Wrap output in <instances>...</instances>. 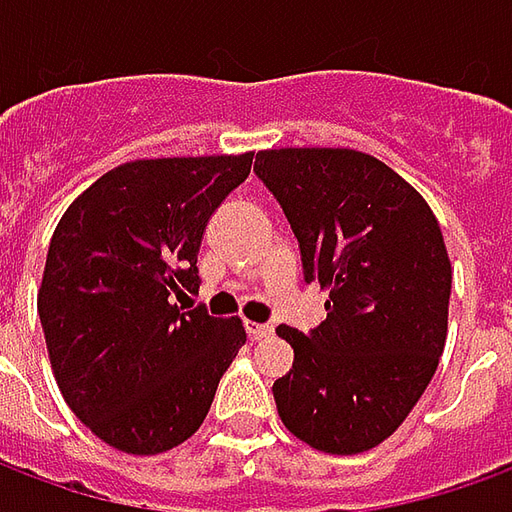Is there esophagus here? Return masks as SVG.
I'll list each match as a JSON object with an SVG mask.
<instances>
[{
    "mask_svg": "<svg viewBox=\"0 0 512 512\" xmlns=\"http://www.w3.org/2000/svg\"><path fill=\"white\" fill-rule=\"evenodd\" d=\"M246 334H249L252 340H266V337H271V334H274V326H268V323L249 321L246 323Z\"/></svg>",
    "mask_w": 512,
    "mask_h": 512,
    "instance_id": "1",
    "label": "esophagus"
}]
</instances>
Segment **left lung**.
<instances>
[{
	"mask_svg": "<svg viewBox=\"0 0 512 512\" xmlns=\"http://www.w3.org/2000/svg\"><path fill=\"white\" fill-rule=\"evenodd\" d=\"M257 178L299 238L304 279L326 293L293 348L274 400L296 439L356 455L389 439L417 406L447 340L452 266L441 227L411 183L348 147L260 150Z\"/></svg>",
	"mask_w": 512,
	"mask_h": 512,
	"instance_id": "left-lung-1",
	"label": "left lung"
}]
</instances>
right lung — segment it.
<instances>
[{
    "label": "right lung",
    "instance_id": "add662e5",
    "mask_svg": "<svg viewBox=\"0 0 512 512\" xmlns=\"http://www.w3.org/2000/svg\"><path fill=\"white\" fill-rule=\"evenodd\" d=\"M255 153L139 158L109 169L51 235L38 315L65 403L128 455H158L197 433L219 378L246 343L241 318L183 312L200 288L211 213Z\"/></svg>",
    "mask_w": 512,
    "mask_h": 512
}]
</instances>
